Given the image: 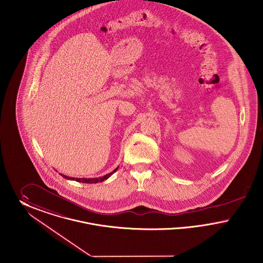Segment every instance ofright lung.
<instances>
[{
	"mask_svg": "<svg viewBox=\"0 0 263 263\" xmlns=\"http://www.w3.org/2000/svg\"><path fill=\"white\" fill-rule=\"evenodd\" d=\"M118 168L119 167H117L111 173H109V174H107V175H105V176H103V177H99V178H88V179H86V178H73V177H67V176H65V175H62L61 174V176H63L64 178H66V179L69 180H75V181H77V182H82V183H90V184H92V183H98V182H103L104 180L108 179L110 176H111L112 173H115L117 170H118Z\"/></svg>",
	"mask_w": 263,
	"mask_h": 263,
	"instance_id": "right-lung-1",
	"label": "right lung"
}]
</instances>
